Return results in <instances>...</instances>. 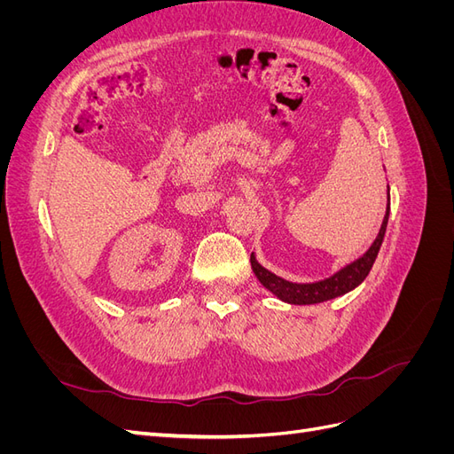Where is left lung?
I'll use <instances>...</instances> for the list:
<instances>
[{"instance_id":"8db88e82","label":"left lung","mask_w":454,"mask_h":454,"mask_svg":"<svg viewBox=\"0 0 454 454\" xmlns=\"http://www.w3.org/2000/svg\"><path fill=\"white\" fill-rule=\"evenodd\" d=\"M388 215H390V193H388V204H387V215L382 219V225L375 242L371 244V248L360 257L356 259L354 263L347 265L345 269H340L335 272L333 277H329L320 282H312V284H295V282H287L277 274L267 270L265 267H261L255 255L252 254V270L255 272L257 280L263 284L269 292H272L278 299L286 301V303L292 305H314V303H322V301L335 299L339 295H345L350 290H354L356 286H360L365 277L369 274L371 267H373L377 254L380 250V244L384 239V232H387L388 225Z\"/></svg>"}]
</instances>
